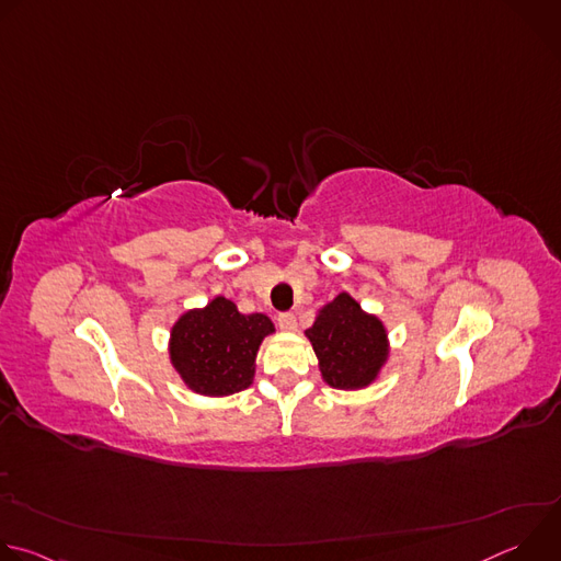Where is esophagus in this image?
Instances as JSON below:
<instances>
[{"mask_svg":"<svg viewBox=\"0 0 561 561\" xmlns=\"http://www.w3.org/2000/svg\"><path fill=\"white\" fill-rule=\"evenodd\" d=\"M277 327L284 331V333H293L297 331V317L293 312H282L277 317Z\"/></svg>","mask_w":561,"mask_h":561,"instance_id":"34e87169","label":"esophagus"}]
</instances>
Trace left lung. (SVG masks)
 I'll return each instance as SVG.
<instances>
[{"label":"left lung","mask_w":561,"mask_h":561,"mask_svg":"<svg viewBox=\"0 0 561 561\" xmlns=\"http://www.w3.org/2000/svg\"><path fill=\"white\" fill-rule=\"evenodd\" d=\"M306 340L317 355L322 379L337 390L368 388L390 357L386 324L348 293H340L317 310Z\"/></svg>","instance_id":"1"}]
</instances>
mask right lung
<instances>
[{"instance_id": "obj_1", "label": "right lung", "mask_w": 561, "mask_h": 561, "mask_svg": "<svg viewBox=\"0 0 561 561\" xmlns=\"http://www.w3.org/2000/svg\"><path fill=\"white\" fill-rule=\"evenodd\" d=\"M273 333L271 317L239 312L234 301L217 295L175 319L169 359L188 390L226 397L253 383L260 346Z\"/></svg>"}]
</instances>
